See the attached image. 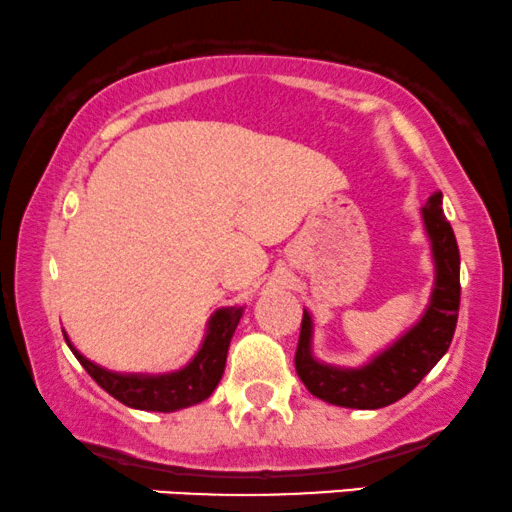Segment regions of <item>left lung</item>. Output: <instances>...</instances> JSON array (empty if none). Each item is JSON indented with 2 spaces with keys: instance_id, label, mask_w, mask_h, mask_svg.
<instances>
[{
  "instance_id": "1",
  "label": "left lung",
  "mask_w": 512,
  "mask_h": 512,
  "mask_svg": "<svg viewBox=\"0 0 512 512\" xmlns=\"http://www.w3.org/2000/svg\"><path fill=\"white\" fill-rule=\"evenodd\" d=\"M441 193L422 207L424 231L432 243L434 288L420 322L410 326L398 341L374 355L362 367H336L312 355L310 312H303L295 369L312 396L331 405L355 410H377L396 403L432 372L451 346L460 307V252L455 233L441 209Z\"/></svg>"
}]
</instances>
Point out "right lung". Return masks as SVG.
<instances>
[{"mask_svg": "<svg viewBox=\"0 0 512 512\" xmlns=\"http://www.w3.org/2000/svg\"><path fill=\"white\" fill-rule=\"evenodd\" d=\"M243 317V307H221L207 322V334L193 360L183 369L166 374H121L109 372L88 357L80 355L69 336L64 334L71 353L78 357L80 365L102 386L109 396L121 400L123 405L135 410L150 412H174L202 403L217 389L226 367V355L233 331Z\"/></svg>", "mask_w": 512, "mask_h": 512, "instance_id": "add662e5", "label": "right lung"}]
</instances>
